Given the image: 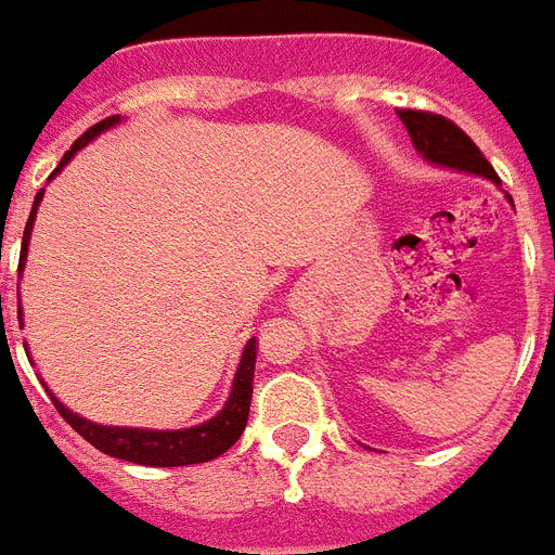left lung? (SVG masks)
<instances>
[{
  "label": "left lung",
  "instance_id": "left-lung-1",
  "mask_svg": "<svg viewBox=\"0 0 555 555\" xmlns=\"http://www.w3.org/2000/svg\"><path fill=\"white\" fill-rule=\"evenodd\" d=\"M397 114L424 158H430L436 164H447V167H455V170L478 172V176L491 178V181H500L498 172L486 162L478 144L472 142L452 119L441 117V114H433V111L413 108H397Z\"/></svg>",
  "mask_w": 555,
  "mask_h": 555
}]
</instances>
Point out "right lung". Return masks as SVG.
Returning a JSON list of instances; mask_svg holds the SVG:
<instances>
[{
  "label": "right lung",
  "mask_w": 555,
  "mask_h": 555,
  "mask_svg": "<svg viewBox=\"0 0 555 555\" xmlns=\"http://www.w3.org/2000/svg\"><path fill=\"white\" fill-rule=\"evenodd\" d=\"M119 117H105L103 122L91 125L83 137L72 144L69 151L64 153L61 164L55 167V172H61L66 162L75 156V151H80L86 142L98 137L100 131L111 128ZM52 172V176H55ZM44 190L36 195V204H33L30 218H27V225H24V237H22V262L27 257V243H30V229L33 220H36L38 201H41ZM254 363H257V340L250 337L245 344L243 360H240L237 379H234V388H231V397L225 402L223 411L215 418H209L206 424H197V427H190V430H137V427H103V424L86 422V418L75 416L72 411H66L64 404L57 402L50 393L52 404L57 408V413L69 422L72 430L77 436H83L91 447H98L100 452L114 457H122V461H131V464L142 466H186V464H204V461H211V457L223 455L229 447L237 444V438L243 436L245 422H248L250 411V393H254Z\"/></svg>",
  "instance_id": "1"
}]
</instances>
